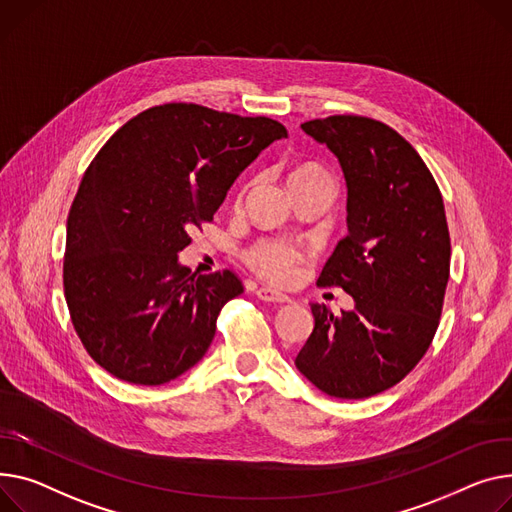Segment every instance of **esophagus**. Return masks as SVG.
<instances>
[{"label":"esophagus","mask_w":512,"mask_h":512,"mask_svg":"<svg viewBox=\"0 0 512 512\" xmlns=\"http://www.w3.org/2000/svg\"><path fill=\"white\" fill-rule=\"evenodd\" d=\"M257 298L259 300H263V302H278V304H284V302H290V296H286V294H282V292H278V290H274V288H259L257 292Z\"/></svg>","instance_id":"34e87169"}]
</instances>
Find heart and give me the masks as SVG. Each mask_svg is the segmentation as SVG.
<instances>
[{
    "label": "heart",
    "instance_id": "b5f03b06",
    "mask_svg": "<svg viewBox=\"0 0 512 512\" xmlns=\"http://www.w3.org/2000/svg\"><path fill=\"white\" fill-rule=\"evenodd\" d=\"M317 177H329V175L325 173V168L321 164L306 160L292 168L288 183H296V181H304V179H317ZM249 263L265 280L278 282V284H290L300 274L302 253L288 243L263 241L251 249Z\"/></svg>",
    "mask_w": 512,
    "mask_h": 512
}]
</instances>
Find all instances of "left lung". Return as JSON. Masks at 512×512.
Instances as JSON below:
<instances>
[{"label": "left lung", "mask_w": 512, "mask_h": 512, "mask_svg": "<svg viewBox=\"0 0 512 512\" xmlns=\"http://www.w3.org/2000/svg\"><path fill=\"white\" fill-rule=\"evenodd\" d=\"M300 127L337 156L348 185V236L317 284L344 288L356 306L333 315L313 302L315 329L294 362L323 393L364 399L397 385L432 344L451 269L445 203L389 125L333 115Z\"/></svg>", "instance_id": "obj_1"}]
</instances>
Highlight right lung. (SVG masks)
<instances>
[{"mask_svg": "<svg viewBox=\"0 0 512 512\" xmlns=\"http://www.w3.org/2000/svg\"><path fill=\"white\" fill-rule=\"evenodd\" d=\"M282 138L274 119L168 102L94 156L67 216L63 290L86 352L113 377L162 385L208 352L222 306L245 288L230 269L191 274L177 255Z\"/></svg>", "mask_w": 512, "mask_h": 512, "instance_id": "obj_1", "label": "right lung"}]
</instances>
